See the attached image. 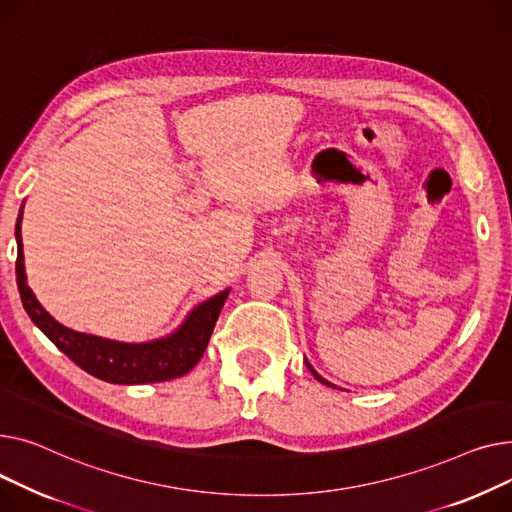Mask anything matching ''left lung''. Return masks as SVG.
<instances>
[{
  "label": "left lung",
  "mask_w": 512,
  "mask_h": 512,
  "mask_svg": "<svg viewBox=\"0 0 512 512\" xmlns=\"http://www.w3.org/2000/svg\"><path fill=\"white\" fill-rule=\"evenodd\" d=\"M306 366H308V370L312 372V376H314V378H316L318 382H322V384H326V386H333V384H330L328 380H324V378H322V376H320V374H318V372H316V370H314V368L310 366V362H308V359H306ZM333 388H335V386H333Z\"/></svg>",
  "instance_id": "obj_1"
}]
</instances>
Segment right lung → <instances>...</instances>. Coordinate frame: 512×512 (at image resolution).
Masks as SVG:
<instances>
[{"instance_id": "add662e5", "label": "right lung", "mask_w": 512, "mask_h": 512, "mask_svg": "<svg viewBox=\"0 0 512 512\" xmlns=\"http://www.w3.org/2000/svg\"><path fill=\"white\" fill-rule=\"evenodd\" d=\"M22 208L16 221V281L22 297V306L45 337L64 351L76 366H80L90 376L111 384H148L165 382L188 374L198 362L213 335L217 318L225 306L229 289L217 293L196 306L184 324L175 333L163 339L148 343H119L95 335L76 333L72 328L59 324L45 308L37 302L35 293L26 285L24 254H22Z\"/></svg>"}]
</instances>
